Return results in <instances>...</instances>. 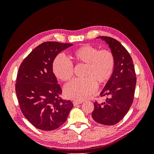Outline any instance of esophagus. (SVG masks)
I'll return each instance as SVG.
<instances>
[{
  "label": "esophagus",
  "instance_id": "esophagus-1",
  "mask_svg": "<svg viewBox=\"0 0 154 154\" xmlns=\"http://www.w3.org/2000/svg\"><path fill=\"white\" fill-rule=\"evenodd\" d=\"M83 101H73V105H74V106H77V105H80V104H81L82 103Z\"/></svg>",
  "mask_w": 154,
  "mask_h": 154
}]
</instances>
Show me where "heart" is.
Segmentation results:
<instances>
[{
  "label": "heart",
  "instance_id": "b5f03b06",
  "mask_svg": "<svg viewBox=\"0 0 154 154\" xmlns=\"http://www.w3.org/2000/svg\"><path fill=\"white\" fill-rule=\"evenodd\" d=\"M78 62L87 64L84 78H75L64 87V94L68 98L83 101L97 89V83H105L114 72L116 60L109 49L100 50L94 45L86 44L73 51ZM53 70L57 78L67 81L74 74L72 62L63 54H58L53 63Z\"/></svg>",
  "mask_w": 154,
  "mask_h": 154
}]
</instances>
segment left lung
Masks as SVG:
<instances>
[{"label": "left lung", "mask_w": 154, "mask_h": 154, "mask_svg": "<svg viewBox=\"0 0 154 154\" xmlns=\"http://www.w3.org/2000/svg\"><path fill=\"white\" fill-rule=\"evenodd\" d=\"M97 38L109 44L115 57L116 64L112 75L100 93L101 97H108L102 103L94 102L92 118L98 123L113 125L125 117L132 104L136 74L132 57L119 42L109 36Z\"/></svg>", "instance_id": "left-lung-1"}]
</instances>
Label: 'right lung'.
Here are the masks:
<instances>
[{"instance_id":"add662e5","label":"right lung","mask_w":154,"mask_h":154,"mask_svg":"<svg viewBox=\"0 0 154 154\" xmlns=\"http://www.w3.org/2000/svg\"><path fill=\"white\" fill-rule=\"evenodd\" d=\"M71 45L45 42L32 50L18 69L15 84L18 103L25 118L36 128H58L72 109L71 101L62 99V88L53 71L56 57Z\"/></svg>"}]
</instances>
